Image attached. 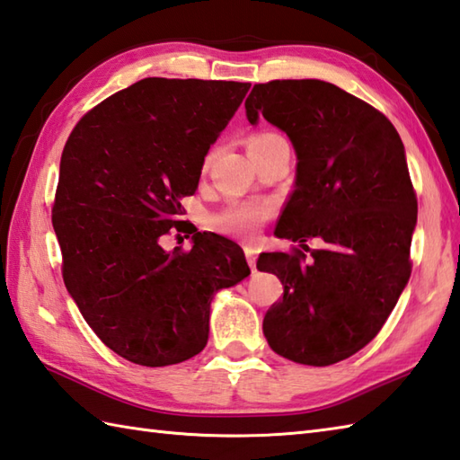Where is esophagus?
I'll return each mask as SVG.
<instances>
[{
  "mask_svg": "<svg viewBox=\"0 0 460 460\" xmlns=\"http://www.w3.org/2000/svg\"><path fill=\"white\" fill-rule=\"evenodd\" d=\"M243 252H246V260H248V264H250L252 271H256V260H258V250H256V248H252V246H246V248H243Z\"/></svg>",
  "mask_w": 460,
  "mask_h": 460,
  "instance_id": "34e87169",
  "label": "esophagus"
}]
</instances>
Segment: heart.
Masks as SVG:
<instances>
[{
	"instance_id": "b5f03b06",
	"label": "heart",
	"mask_w": 460,
	"mask_h": 460,
	"mask_svg": "<svg viewBox=\"0 0 460 460\" xmlns=\"http://www.w3.org/2000/svg\"><path fill=\"white\" fill-rule=\"evenodd\" d=\"M278 138L274 133H260L250 138V146L264 145L268 140ZM212 156H206V164ZM274 214V204L266 200H230L220 212L214 214V226L228 236L254 238L268 218Z\"/></svg>"
}]
</instances>
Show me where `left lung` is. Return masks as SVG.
<instances>
[{
  "instance_id": "1",
  "label": "left lung",
  "mask_w": 460,
  "mask_h": 460,
  "mask_svg": "<svg viewBox=\"0 0 460 460\" xmlns=\"http://www.w3.org/2000/svg\"><path fill=\"white\" fill-rule=\"evenodd\" d=\"M292 140L296 186L276 236L302 250L260 254L284 297L264 315V335L282 358L325 367L363 349L395 307L411 276L417 194L405 146L391 120L369 102L317 79L254 85L246 99ZM320 237L322 249L304 241Z\"/></svg>"
}]
</instances>
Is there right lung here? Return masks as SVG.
I'll use <instances>...</instances> for the list:
<instances>
[{
	"mask_svg": "<svg viewBox=\"0 0 460 460\" xmlns=\"http://www.w3.org/2000/svg\"><path fill=\"white\" fill-rule=\"evenodd\" d=\"M250 83L146 77L107 97L65 143L53 202L63 282L99 340L146 367L194 358L214 294L250 276L232 240L199 232L182 199ZM171 229L193 234L162 250Z\"/></svg>",
	"mask_w": 460,
	"mask_h": 460,
	"instance_id": "right-lung-1",
	"label": "right lung"
}]
</instances>
